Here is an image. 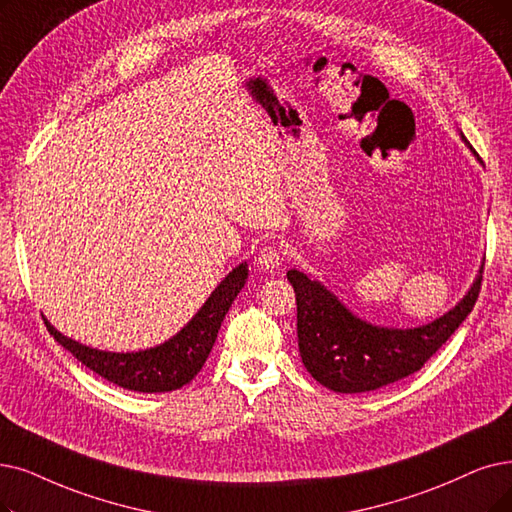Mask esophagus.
Listing matches in <instances>:
<instances>
[{
  "mask_svg": "<svg viewBox=\"0 0 512 512\" xmlns=\"http://www.w3.org/2000/svg\"><path fill=\"white\" fill-rule=\"evenodd\" d=\"M281 260H283V254L277 245H264V248L258 252V267L264 271L279 269Z\"/></svg>",
  "mask_w": 512,
  "mask_h": 512,
  "instance_id": "esophagus-1",
  "label": "esophagus"
}]
</instances>
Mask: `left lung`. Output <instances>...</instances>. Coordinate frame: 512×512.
I'll use <instances>...</instances> for the list:
<instances>
[{
	"label": "left lung",
	"instance_id": "obj_1",
	"mask_svg": "<svg viewBox=\"0 0 512 512\" xmlns=\"http://www.w3.org/2000/svg\"><path fill=\"white\" fill-rule=\"evenodd\" d=\"M462 140L477 157L468 140L464 136ZM481 273L483 267L454 309L431 323L403 330L357 317L321 281L296 269L288 271V281L296 292L298 349L304 367L330 391L351 395L376 391L412 376L473 311L481 290Z\"/></svg>",
	"mask_w": 512,
	"mask_h": 512
}]
</instances>
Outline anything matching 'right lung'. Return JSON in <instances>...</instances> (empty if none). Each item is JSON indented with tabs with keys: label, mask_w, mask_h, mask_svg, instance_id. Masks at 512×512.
I'll return each instance as SVG.
<instances>
[{
	"label": "right lung",
	"mask_w": 512,
	"mask_h": 512,
	"mask_svg": "<svg viewBox=\"0 0 512 512\" xmlns=\"http://www.w3.org/2000/svg\"><path fill=\"white\" fill-rule=\"evenodd\" d=\"M245 281H248V262H241L216 285L210 298L176 336L136 353L92 349L60 334L46 317L44 321L54 340L98 376L136 393H168L189 384L199 374L216 342L220 323Z\"/></svg>",
	"instance_id": "right-lung-1"
}]
</instances>
